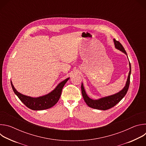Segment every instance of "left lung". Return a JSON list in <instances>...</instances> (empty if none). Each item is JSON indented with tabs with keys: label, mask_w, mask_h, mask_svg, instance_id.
Returning <instances> with one entry per match:
<instances>
[{
	"label": "left lung",
	"mask_w": 146,
	"mask_h": 146,
	"mask_svg": "<svg viewBox=\"0 0 146 146\" xmlns=\"http://www.w3.org/2000/svg\"><path fill=\"white\" fill-rule=\"evenodd\" d=\"M114 42L115 44V47L118 50L121 51L123 53L127 55V52L125 50L123 47L122 45L118 41H117L114 38ZM129 68L130 70L129 72L128 79L127 81V83L125 86L124 87V88L119 92L117 94H115L114 95L105 97V98H100L98 100H93L91 98H90L84 88V86H83L82 84H81V92H82V95L83 98H84V101L87 103V105L93 109H98V110H108L113 107H114L115 105H116L117 104L120 102V100L125 96V95H126L128 88L129 86V83H130V76L131 73V64L129 62Z\"/></svg>",
	"instance_id": "1"
}]
</instances>
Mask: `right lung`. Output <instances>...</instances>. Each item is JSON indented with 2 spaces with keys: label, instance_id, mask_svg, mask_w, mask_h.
Segmentation results:
<instances>
[{
  "label": "right lung",
  "instance_id": "right-lung-1",
  "mask_svg": "<svg viewBox=\"0 0 146 146\" xmlns=\"http://www.w3.org/2000/svg\"><path fill=\"white\" fill-rule=\"evenodd\" d=\"M69 79V78H68L60 82L55 90L48 94L38 98H32L20 94L14 88L11 81V85L15 95L27 107L33 110H42L52 108L58 102L60 98L62 88Z\"/></svg>",
  "mask_w": 146,
  "mask_h": 146
}]
</instances>
